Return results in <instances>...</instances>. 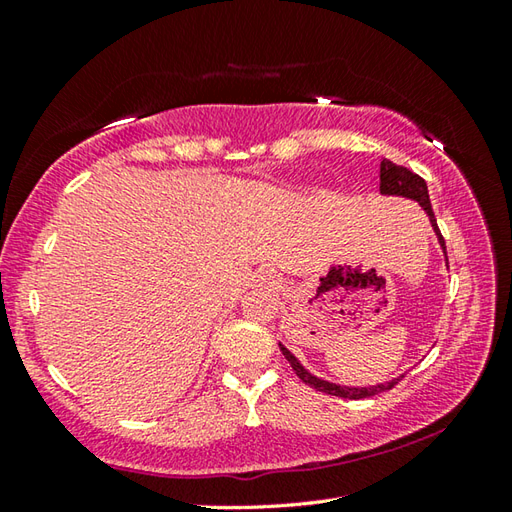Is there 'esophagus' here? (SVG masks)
<instances>
[{
	"instance_id": "obj_1",
	"label": "esophagus",
	"mask_w": 512,
	"mask_h": 512,
	"mask_svg": "<svg viewBox=\"0 0 512 512\" xmlns=\"http://www.w3.org/2000/svg\"><path fill=\"white\" fill-rule=\"evenodd\" d=\"M255 286L266 288V290H277L279 275L275 273V270H259L257 277H255Z\"/></svg>"
}]
</instances>
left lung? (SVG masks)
I'll use <instances>...</instances> for the list:
<instances>
[{
	"label": "left lung",
	"instance_id": "8db88e82",
	"mask_svg": "<svg viewBox=\"0 0 512 512\" xmlns=\"http://www.w3.org/2000/svg\"><path fill=\"white\" fill-rule=\"evenodd\" d=\"M380 195H398V198H407V200H413L418 202L422 206V211L427 213L429 222H431V228L433 233L438 235V242H440V248L444 253V262H447V268H449V259H447V246H444V237L440 233L438 228V222H436V215H433V209H431V200H429V189H427V182H424L418 173L409 171L407 167H400V165H394V162L383 158L380 160ZM281 352H284L286 361L292 365V369H295V374L303 380V383L314 387L317 391H323V394H330V396H339V398H350V400H358V398H369V396H376L380 394V391H387L394 387L398 380H402L400 374L398 378L389 380V383H378V385H369V387H347V385H336V383H330V380H323L319 376L310 374L306 367H303L299 363V358L292 354L288 347H284L279 343Z\"/></svg>",
	"mask_w": 512,
	"mask_h": 512
}]
</instances>
